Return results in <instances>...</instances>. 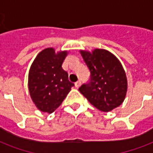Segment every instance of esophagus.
Segmentation results:
<instances>
[{"label":"esophagus","instance_id":"esophagus-1","mask_svg":"<svg viewBox=\"0 0 153 153\" xmlns=\"http://www.w3.org/2000/svg\"><path fill=\"white\" fill-rule=\"evenodd\" d=\"M74 86H75V87H76V88H79V86H81V82L80 81L76 82L74 83Z\"/></svg>","mask_w":153,"mask_h":153}]
</instances>
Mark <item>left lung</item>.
<instances>
[{
	"instance_id": "8db88e82",
	"label": "left lung",
	"mask_w": 153,
	"mask_h": 153,
	"mask_svg": "<svg viewBox=\"0 0 153 153\" xmlns=\"http://www.w3.org/2000/svg\"><path fill=\"white\" fill-rule=\"evenodd\" d=\"M91 71V80L82 85L79 91L91 105L102 112H109L122 104L126 98L128 81L117 58L105 49L90 52L80 51Z\"/></svg>"
}]
</instances>
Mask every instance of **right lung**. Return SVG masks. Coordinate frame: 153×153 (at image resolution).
I'll use <instances>...</instances> for the list:
<instances>
[{
  "label": "right lung",
  "mask_w": 153,
  "mask_h": 153,
  "mask_svg": "<svg viewBox=\"0 0 153 153\" xmlns=\"http://www.w3.org/2000/svg\"><path fill=\"white\" fill-rule=\"evenodd\" d=\"M67 51L55 52L48 48L37 55L28 73V91L37 109L51 114L62 104L74 83L62 64Z\"/></svg>",
  "instance_id": "1"
}]
</instances>
